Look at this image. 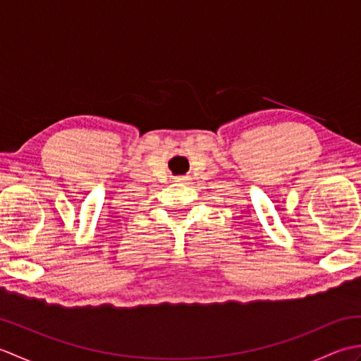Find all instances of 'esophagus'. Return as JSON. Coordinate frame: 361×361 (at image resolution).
Segmentation results:
<instances>
[{"mask_svg": "<svg viewBox=\"0 0 361 361\" xmlns=\"http://www.w3.org/2000/svg\"><path fill=\"white\" fill-rule=\"evenodd\" d=\"M190 180H192L190 176H176L175 178V181L181 183V185H190Z\"/></svg>", "mask_w": 361, "mask_h": 361, "instance_id": "1", "label": "esophagus"}]
</instances>
